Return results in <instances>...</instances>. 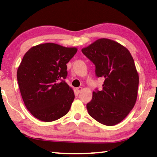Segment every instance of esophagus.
Segmentation results:
<instances>
[{"instance_id": "34e87169", "label": "esophagus", "mask_w": 157, "mask_h": 157, "mask_svg": "<svg viewBox=\"0 0 157 157\" xmlns=\"http://www.w3.org/2000/svg\"><path fill=\"white\" fill-rule=\"evenodd\" d=\"M82 89H83V88H82V87H81V86L78 87V88H76V91L78 93H80L82 91Z\"/></svg>"}]
</instances>
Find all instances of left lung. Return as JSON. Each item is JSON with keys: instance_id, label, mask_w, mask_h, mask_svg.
I'll list each match as a JSON object with an SVG mask.
<instances>
[{"instance_id": "left-lung-1", "label": "left lung", "mask_w": 157, "mask_h": 157, "mask_svg": "<svg viewBox=\"0 0 157 157\" xmlns=\"http://www.w3.org/2000/svg\"><path fill=\"white\" fill-rule=\"evenodd\" d=\"M105 79L101 91L93 92L88 113L100 123L113 126L124 120L134 107L139 83L134 59L128 49L109 39H99L82 49Z\"/></svg>"}]
</instances>
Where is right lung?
<instances>
[{"label":"right lung","mask_w":157,"mask_h":157,"mask_svg":"<svg viewBox=\"0 0 157 157\" xmlns=\"http://www.w3.org/2000/svg\"><path fill=\"white\" fill-rule=\"evenodd\" d=\"M78 48L54 43L39 44L25 53L17 70V80L26 108L41 121L58 120L67 113L75 98L64 81L67 63Z\"/></svg>","instance_id":"1"}]
</instances>
